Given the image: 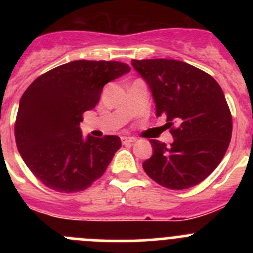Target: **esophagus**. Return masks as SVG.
<instances>
[{
	"mask_svg": "<svg viewBox=\"0 0 253 253\" xmlns=\"http://www.w3.org/2000/svg\"><path fill=\"white\" fill-rule=\"evenodd\" d=\"M121 141H122V144H131V143H133L136 141V138L134 137H121Z\"/></svg>",
	"mask_w": 253,
	"mask_h": 253,
	"instance_id": "1",
	"label": "esophagus"
}]
</instances>
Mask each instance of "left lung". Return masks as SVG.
I'll return each instance as SVG.
<instances>
[{
    "mask_svg": "<svg viewBox=\"0 0 253 253\" xmlns=\"http://www.w3.org/2000/svg\"><path fill=\"white\" fill-rule=\"evenodd\" d=\"M145 79L157 106L174 137L167 147L150 139L153 155L143 163L152 180L170 190L198 185L225 155L233 133V117L220 85L211 75L182 61L132 60Z\"/></svg>",
    "mask_w": 253,
    "mask_h": 253,
    "instance_id": "obj_1",
    "label": "left lung"
}]
</instances>
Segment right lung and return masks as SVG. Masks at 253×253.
<instances>
[{
	"instance_id": "add662e5",
	"label": "right lung",
	"mask_w": 253,
	"mask_h": 253,
	"mask_svg": "<svg viewBox=\"0 0 253 253\" xmlns=\"http://www.w3.org/2000/svg\"><path fill=\"white\" fill-rule=\"evenodd\" d=\"M119 61L79 60L39 76L22 95L14 136L23 160L51 190L73 193L103 176L121 148L117 136L82 137L83 114L95 108L104 85L129 72Z\"/></svg>"
}]
</instances>
